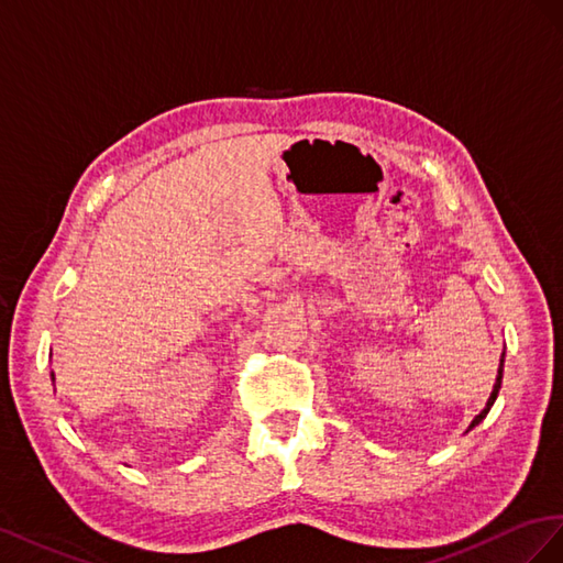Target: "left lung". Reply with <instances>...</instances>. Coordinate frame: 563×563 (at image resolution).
<instances>
[{
    "instance_id": "1",
    "label": "left lung",
    "mask_w": 563,
    "mask_h": 563,
    "mask_svg": "<svg viewBox=\"0 0 563 563\" xmlns=\"http://www.w3.org/2000/svg\"><path fill=\"white\" fill-rule=\"evenodd\" d=\"M503 365H505V353H503V358H500V367H497V377H495V384H493V391H490V396H488V400H486V408L481 410L474 420H472V424H470V429L472 427H476L481 420H484V417L488 415V410H490V406L495 404V398H497V391H500V384H503Z\"/></svg>"
}]
</instances>
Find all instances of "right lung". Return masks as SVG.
Here are the masks:
<instances>
[{"instance_id":"1","label":"right lung","mask_w":563,"mask_h":563,"mask_svg":"<svg viewBox=\"0 0 563 563\" xmlns=\"http://www.w3.org/2000/svg\"><path fill=\"white\" fill-rule=\"evenodd\" d=\"M52 379H54V375H52Z\"/></svg>"}]
</instances>
